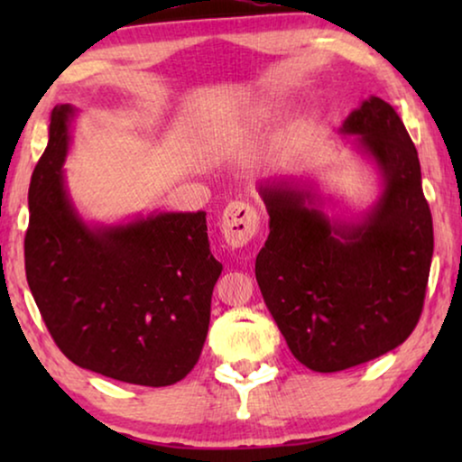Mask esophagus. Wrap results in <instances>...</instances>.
Masks as SVG:
<instances>
[{
    "mask_svg": "<svg viewBox=\"0 0 462 462\" xmlns=\"http://www.w3.org/2000/svg\"><path fill=\"white\" fill-rule=\"evenodd\" d=\"M223 236L231 248H242L248 242L254 239V236L261 229V212L248 201H231L225 208L223 220Z\"/></svg>",
    "mask_w": 462,
    "mask_h": 462,
    "instance_id": "34e87169",
    "label": "esophagus"
}]
</instances>
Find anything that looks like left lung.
I'll use <instances>...</instances> for the list:
<instances>
[{
  "label": "left lung",
  "instance_id": "1",
  "mask_svg": "<svg viewBox=\"0 0 462 462\" xmlns=\"http://www.w3.org/2000/svg\"><path fill=\"white\" fill-rule=\"evenodd\" d=\"M381 170L383 195L359 223L313 208L292 182L263 185L269 237L256 282L292 356L340 372L400 346L419 324L433 256L420 162L393 106L370 97L343 124Z\"/></svg>",
  "mask_w": 462,
  "mask_h": 462
}]
</instances>
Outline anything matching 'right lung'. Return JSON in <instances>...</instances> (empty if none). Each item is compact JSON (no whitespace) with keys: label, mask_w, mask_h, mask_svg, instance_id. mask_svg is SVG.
I'll return each mask as SVG.
<instances>
[{"label":"right lung","mask_w":462,"mask_h":462,"mask_svg":"<svg viewBox=\"0 0 462 462\" xmlns=\"http://www.w3.org/2000/svg\"><path fill=\"white\" fill-rule=\"evenodd\" d=\"M71 105L54 106L50 141L29 187L24 271L48 332L79 368L166 387L198 364L223 264L206 212H160L88 226L62 176Z\"/></svg>","instance_id":"right-lung-1"}]
</instances>
